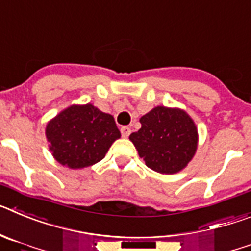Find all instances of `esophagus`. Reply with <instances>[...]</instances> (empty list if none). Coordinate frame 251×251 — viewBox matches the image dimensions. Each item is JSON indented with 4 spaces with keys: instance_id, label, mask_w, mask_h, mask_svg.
Instances as JSON below:
<instances>
[{
    "instance_id": "obj_1",
    "label": "esophagus",
    "mask_w": 251,
    "mask_h": 251,
    "mask_svg": "<svg viewBox=\"0 0 251 251\" xmlns=\"http://www.w3.org/2000/svg\"><path fill=\"white\" fill-rule=\"evenodd\" d=\"M130 132H132V130H130V128L127 127V126H124V127L121 128V133L124 138H127V137L130 134Z\"/></svg>"
}]
</instances>
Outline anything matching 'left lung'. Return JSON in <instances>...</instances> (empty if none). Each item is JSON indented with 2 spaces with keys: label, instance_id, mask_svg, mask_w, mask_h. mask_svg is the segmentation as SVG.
<instances>
[{
  "label": "left lung",
  "instance_id": "obj_1",
  "mask_svg": "<svg viewBox=\"0 0 251 251\" xmlns=\"http://www.w3.org/2000/svg\"><path fill=\"white\" fill-rule=\"evenodd\" d=\"M142 127L129 136L146 166L174 175L187 167L199 145L194 119L183 109L158 105L139 119Z\"/></svg>",
  "mask_w": 251,
  "mask_h": 251
}]
</instances>
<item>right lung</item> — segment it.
<instances>
[{"mask_svg": "<svg viewBox=\"0 0 251 251\" xmlns=\"http://www.w3.org/2000/svg\"><path fill=\"white\" fill-rule=\"evenodd\" d=\"M49 151L60 165L79 170L105 157L121 132L113 115L93 104H73L48 122Z\"/></svg>", "mask_w": 251, "mask_h": 251, "instance_id": "right-lung-1", "label": "right lung"}]
</instances>
